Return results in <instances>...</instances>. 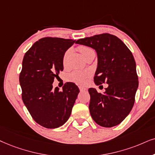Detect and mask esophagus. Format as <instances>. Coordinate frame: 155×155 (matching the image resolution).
<instances>
[{"instance_id":"1","label":"esophagus","mask_w":155,"mask_h":155,"mask_svg":"<svg viewBox=\"0 0 155 155\" xmlns=\"http://www.w3.org/2000/svg\"><path fill=\"white\" fill-rule=\"evenodd\" d=\"M79 90H80V91H86V90H87V88L82 87H79Z\"/></svg>"}]
</instances>
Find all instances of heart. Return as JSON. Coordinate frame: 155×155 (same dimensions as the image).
Returning <instances> with one entry per match:
<instances>
[{"mask_svg": "<svg viewBox=\"0 0 155 155\" xmlns=\"http://www.w3.org/2000/svg\"><path fill=\"white\" fill-rule=\"evenodd\" d=\"M78 49L81 53L82 56L84 57L87 56L91 53L94 52V50L91 47L85 46V45H81L78 47ZM70 53V50L68 49L64 54L63 58H62V62H63V65L65 66L66 65V62H67V58L68 54ZM95 53V52H94ZM90 76V73L89 71H79V70H75V71L71 72L67 75V79L68 81L74 82L79 85L84 86L87 83L88 77Z\"/></svg>", "mask_w": 155, "mask_h": 155, "instance_id": "b5f03b06", "label": "heart"}]
</instances>
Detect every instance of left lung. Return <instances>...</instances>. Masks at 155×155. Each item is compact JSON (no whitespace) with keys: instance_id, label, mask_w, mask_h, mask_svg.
I'll list each match as a JSON object with an SVG mask.
<instances>
[{"instance_id":"1","label":"left lung","mask_w":155,"mask_h":155,"mask_svg":"<svg viewBox=\"0 0 155 155\" xmlns=\"http://www.w3.org/2000/svg\"><path fill=\"white\" fill-rule=\"evenodd\" d=\"M76 43L96 50L98 66L94 81L99 87L108 84L104 94L94 88L89 89L92 119L104 127L118 125L132 110L138 88L132 52L121 39L107 33L79 39Z\"/></svg>"}]
</instances>
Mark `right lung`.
Here are the masks:
<instances>
[{"instance_id": "obj_1", "label": "right lung", "mask_w": 155, "mask_h": 155, "mask_svg": "<svg viewBox=\"0 0 155 155\" xmlns=\"http://www.w3.org/2000/svg\"><path fill=\"white\" fill-rule=\"evenodd\" d=\"M75 41L45 37L35 42L23 57L19 76L22 100L34 120L46 128H57L68 120L79 93L71 82L61 91L53 88L55 77L64 69V54Z\"/></svg>"}]
</instances>
